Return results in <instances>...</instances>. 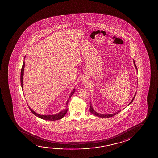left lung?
Here are the masks:
<instances>
[{
    "instance_id": "1",
    "label": "left lung",
    "mask_w": 158,
    "mask_h": 158,
    "mask_svg": "<svg viewBox=\"0 0 158 158\" xmlns=\"http://www.w3.org/2000/svg\"><path fill=\"white\" fill-rule=\"evenodd\" d=\"M133 63H134V66L135 67V69H136V71H138L137 67H136V65H135V61H134V60H133ZM136 93H135V94L134 97L133 98V99H132V100H131V102H130V103L128 104V105L131 104L132 102L133 101L134 98H135V95H136ZM89 110H90V112H91V113H92V114L96 115V116H97V117H100V118H110V117H113V116H114L115 115L117 114L118 113L120 112L121 111V110H119V111L117 112L114 113H112V114H100V113H99L95 112V110H93V107L92 106L91 104V106H90V108H89Z\"/></svg>"
}]
</instances>
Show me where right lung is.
Returning <instances> with one entry per match:
<instances>
[{
  "label": "right lung",
  "mask_w": 158,
  "mask_h": 158,
  "mask_svg": "<svg viewBox=\"0 0 158 158\" xmlns=\"http://www.w3.org/2000/svg\"><path fill=\"white\" fill-rule=\"evenodd\" d=\"M26 56H25L24 57V59L25 58ZM24 67H25V62L23 61V66H22V70H21V74H20V83H21V86H22V90L23 92V76H24ZM75 92V89H73V91H72L71 93L69 95V99L71 97L72 95H73V94ZM68 102H69V99L67 100V102H66V105L68 104ZM28 108L32 112L33 114L35 115V116L38 117L39 118H41V119H44V120H50V121H55V120H58L59 119H62L63 117L65 116V115L66 114V113L67 112V108H66L64 110H61V112L56 114L53 115H41L38 114L36 112H35L34 110H33L31 108L28 106Z\"/></svg>",
  "instance_id": "add662e5"
}]
</instances>
